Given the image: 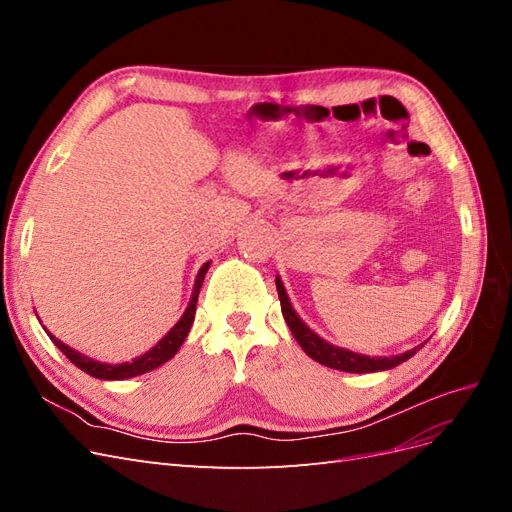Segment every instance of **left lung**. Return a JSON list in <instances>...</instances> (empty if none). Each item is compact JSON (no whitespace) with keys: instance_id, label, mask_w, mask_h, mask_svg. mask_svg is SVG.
<instances>
[{"instance_id":"1","label":"left lung","mask_w":512,"mask_h":512,"mask_svg":"<svg viewBox=\"0 0 512 512\" xmlns=\"http://www.w3.org/2000/svg\"><path fill=\"white\" fill-rule=\"evenodd\" d=\"M277 286V294H280V303H282V314L284 320L290 327L294 339H297L299 346L305 350L307 356H312L314 361H318L320 365H327L331 369H339V371H350V374H369V371H382V369H391L399 363L408 361L412 354H416V350H421V346H416L404 354L397 356H365V354H356L344 348H335L331 344L320 339L314 331H309L305 327V322L294 312L288 297L284 284L280 282V277L275 280Z\"/></svg>"}]
</instances>
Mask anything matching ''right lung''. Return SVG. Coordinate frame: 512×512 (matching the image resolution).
Instances as JSON below:
<instances>
[{
    "label": "right lung",
    "instance_id": "add662e5",
    "mask_svg": "<svg viewBox=\"0 0 512 512\" xmlns=\"http://www.w3.org/2000/svg\"><path fill=\"white\" fill-rule=\"evenodd\" d=\"M209 269V262L207 265H203V269L198 271L196 275V284H194V292H192V301L188 305V309H185L181 320L175 324L173 329L168 331V335H164L160 342L153 346L149 352H145L143 356H138V359H134L132 363H121V365H111V363H98L94 359H89V356H83L81 352H76L72 348H68L66 344H61L57 337H53L49 331V337L53 339V344L64 352L68 359L83 369L85 374L94 376V378H100V380H126V378H134V376H141V374H147V371L156 369L160 365H164L168 359H173V356L177 354V350L181 348V344L185 342V337H188L190 333V327L194 322V314H196V301H198V292H200V286H203V280H205V273Z\"/></svg>",
    "mask_w": 512,
    "mask_h": 512
}]
</instances>
